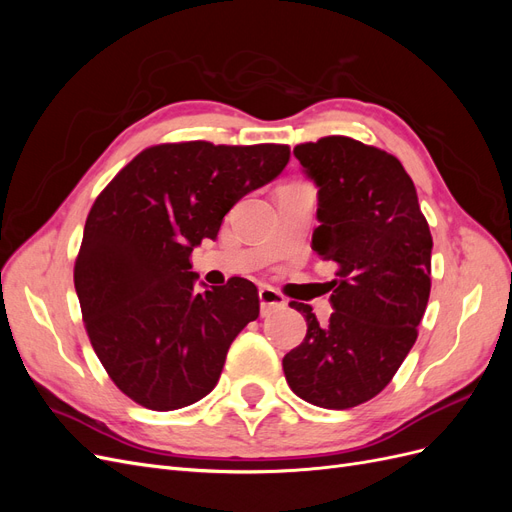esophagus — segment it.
Returning a JSON list of instances; mask_svg holds the SVG:
<instances>
[{
  "label": "esophagus",
  "mask_w": 512,
  "mask_h": 512,
  "mask_svg": "<svg viewBox=\"0 0 512 512\" xmlns=\"http://www.w3.org/2000/svg\"><path fill=\"white\" fill-rule=\"evenodd\" d=\"M258 299H260V314L262 316L275 312V309L286 307V299L271 286H262L258 290Z\"/></svg>",
  "instance_id": "esophagus-1"
}]
</instances>
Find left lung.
Here are the masks:
<instances>
[{
	"label": "left lung",
	"mask_w": 512,
	"mask_h": 512,
	"mask_svg": "<svg viewBox=\"0 0 512 512\" xmlns=\"http://www.w3.org/2000/svg\"><path fill=\"white\" fill-rule=\"evenodd\" d=\"M318 188L312 247L337 262L333 314L312 307L303 342L284 356L290 389L309 404L348 410L376 397L416 342L431 290V232L401 162L348 136L294 147Z\"/></svg>",
	"instance_id": "obj_1"
}]
</instances>
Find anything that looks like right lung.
<instances>
[{
  "label": "right lung",
  "instance_id": "obj_1",
  "mask_svg": "<svg viewBox=\"0 0 512 512\" xmlns=\"http://www.w3.org/2000/svg\"><path fill=\"white\" fill-rule=\"evenodd\" d=\"M288 160V145H156L96 198L74 288L100 363L136 404L179 410L218 384L232 339L258 318V290L243 277L196 290L190 254Z\"/></svg>",
  "mask_w": 512,
  "mask_h": 512
}]
</instances>
